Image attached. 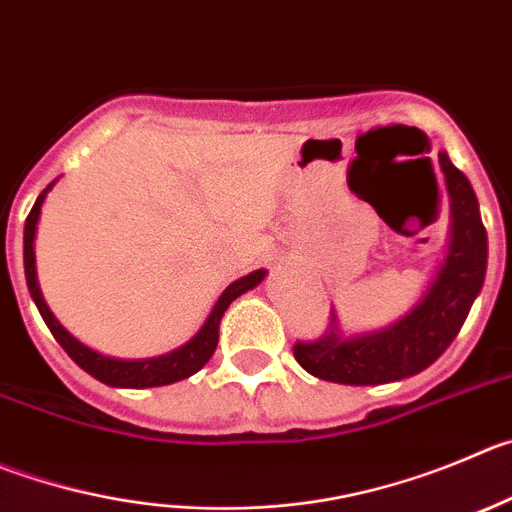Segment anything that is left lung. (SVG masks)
<instances>
[{
	"label": "left lung",
	"mask_w": 512,
	"mask_h": 512,
	"mask_svg": "<svg viewBox=\"0 0 512 512\" xmlns=\"http://www.w3.org/2000/svg\"><path fill=\"white\" fill-rule=\"evenodd\" d=\"M439 166L450 194V234L432 283L412 310L379 331L346 336L331 310L328 331L293 348L308 374L348 386L389 384L432 366L455 341L485 283L487 232L475 191L447 151H439Z\"/></svg>",
	"instance_id": "left-lung-1"
}]
</instances>
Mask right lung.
<instances>
[{
  "label": "right lung",
  "instance_id": "add662e5",
  "mask_svg": "<svg viewBox=\"0 0 512 512\" xmlns=\"http://www.w3.org/2000/svg\"><path fill=\"white\" fill-rule=\"evenodd\" d=\"M57 181V179H55ZM52 181L45 191H42L40 197H37L35 207H32L30 217L25 222V278H27V288H30L32 300H35L37 310H40L42 321L47 323L50 333L55 336V341L65 348L70 358H73L75 364L80 366L83 371H88L93 379L103 381L108 386H118V389H148V386H166V384H176L181 379H189V376L197 374L204 364H207L209 358H212L214 348H217L219 341V323H222L224 310L229 308L232 300L240 298L242 293L247 290L257 288V285L265 280L267 270H255L245 278L234 280L229 283L227 288L222 290V295L217 298V303L212 305L209 310L207 321L202 323L194 336L184 343V346L174 348V351L164 353V356H154V358H113L105 356V353L93 351L85 343H80L68 328L62 326L57 321L52 310L47 308L45 298H42L40 283H37V267H35V234H37V222H40V212L42 204H45L47 191L55 186Z\"/></svg>",
  "mask_w": 512,
  "mask_h": 512
}]
</instances>
